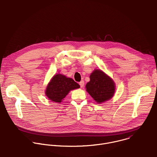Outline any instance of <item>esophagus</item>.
<instances>
[{
    "label": "esophagus",
    "instance_id": "1",
    "mask_svg": "<svg viewBox=\"0 0 157 157\" xmlns=\"http://www.w3.org/2000/svg\"><path fill=\"white\" fill-rule=\"evenodd\" d=\"M79 85H80L81 87L82 88V87L84 86V81H81L79 82Z\"/></svg>",
    "mask_w": 157,
    "mask_h": 157
}]
</instances>
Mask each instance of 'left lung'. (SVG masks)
I'll use <instances>...</instances> for the list:
<instances>
[{
  "instance_id": "left-lung-1",
  "label": "left lung",
  "mask_w": 157,
  "mask_h": 157,
  "mask_svg": "<svg viewBox=\"0 0 157 157\" xmlns=\"http://www.w3.org/2000/svg\"><path fill=\"white\" fill-rule=\"evenodd\" d=\"M86 91L98 104L109 100L114 95L115 82L102 70H94L90 75V81L86 84Z\"/></svg>"
}]
</instances>
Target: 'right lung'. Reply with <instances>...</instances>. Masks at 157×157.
<instances>
[{
    "mask_svg": "<svg viewBox=\"0 0 157 157\" xmlns=\"http://www.w3.org/2000/svg\"><path fill=\"white\" fill-rule=\"evenodd\" d=\"M79 87L80 86L72 78L59 73L55 75L48 84L45 94L51 101L59 103L70 91Z\"/></svg>",
    "mask_w": 157,
    "mask_h": 157,
    "instance_id": "right-lung-1",
    "label": "right lung"
}]
</instances>
